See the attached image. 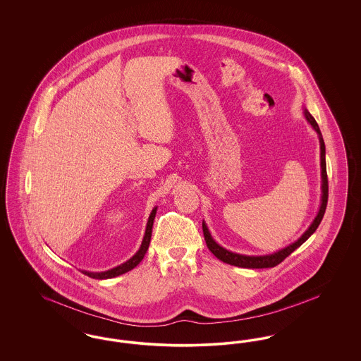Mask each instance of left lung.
<instances>
[{"label": "left lung", "instance_id": "1", "mask_svg": "<svg viewBox=\"0 0 361 361\" xmlns=\"http://www.w3.org/2000/svg\"><path fill=\"white\" fill-rule=\"evenodd\" d=\"M303 115L306 118V121H309L310 126L312 127V130L317 133L318 139H319V149H321V178H322V183H321V190H322V195H321V206L318 209V214L317 216L314 218V221L311 222L309 226V228L295 240L290 243L288 246L277 250L275 253H271V255H262V256H247V255H240V253H234V252H230L227 249H224V246H221L218 242H215V240L212 238L208 227H207L206 222L203 221V234H204V240H206L207 246L208 249L211 250V253L216 258H219L221 261H224L226 264H230V265H234V267H240V268H274L276 265H279L283 259L286 257H288L291 255L293 250H296L300 245H303L306 240H309L310 237L315 233V230L318 228V226L321 224L324 215H325V209L327 206V196H329V185H327V173H326V150H325V142H324V137L321 134V130L317 124L315 119L311 116L309 111L306 108H303Z\"/></svg>", "mask_w": 361, "mask_h": 361}]
</instances>
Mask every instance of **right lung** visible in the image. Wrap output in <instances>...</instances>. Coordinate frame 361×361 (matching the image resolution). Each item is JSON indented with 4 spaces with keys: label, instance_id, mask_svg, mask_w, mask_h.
I'll use <instances>...</instances> for the list:
<instances>
[{
    "label": "right lung",
    "instance_id": "right-lung-1",
    "mask_svg": "<svg viewBox=\"0 0 361 361\" xmlns=\"http://www.w3.org/2000/svg\"><path fill=\"white\" fill-rule=\"evenodd\" d=\"M155 214H157V207H154L150 212V216L147 219V224H146V231H145V235H143V240L140 243V247L137 250V253L127 259L126 262H123L121 265L112 268V269H108V271H104V272H89V271H81L84 275L89 276L92 279H99V280H104V279H112V277H116V276L123 275L131 269H134L137 267V264L143 259L147 249H149V245H150V240H152V231H153V224H154Z\"/></svg>",
    "mask_w": 361,
    "mask_h": 361
}]
</instances>
